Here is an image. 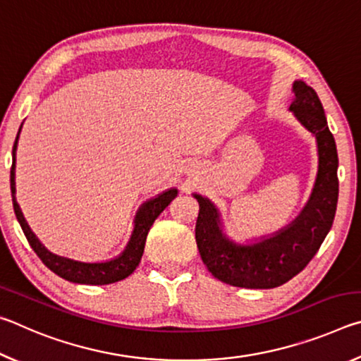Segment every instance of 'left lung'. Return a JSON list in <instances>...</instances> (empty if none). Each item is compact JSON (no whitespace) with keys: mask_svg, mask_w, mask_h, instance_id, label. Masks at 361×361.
I'll use <instances>...</instances> for the list:
<instances>
[{"mask_svg":"<svg viewBox=\"0 0 361 361\" xmlns=\"http://www.w3.org/2000/svg\"><path fill=\"white\" fill-rule=\"evenodd\" d=\"M290 111L315 137L319 170L307 204L285 228L248 243L229 239L218 207L200 194L195 242L212 276L240 288H276L298 276L319 252L331 229L338 205V151L325 111L315 90L304 81L293 82Z\"/></svg>","mask_w":361,"mask_h":361,"instance_id":"left-lung-1","label":"left lung"}]
</instances>
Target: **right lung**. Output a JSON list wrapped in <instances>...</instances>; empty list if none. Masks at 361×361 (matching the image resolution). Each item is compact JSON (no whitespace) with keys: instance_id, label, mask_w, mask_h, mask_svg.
I'll return each mask as SVG.
<instances>
[{"instance_id":"add662e5","label":"right lung","mask_w":361,"mask_h":361,"mask_svg":"<svg viewBox=\"0 0 361 361\" xmlns=\"http://www.w3.org/2000/svg\"><path fill=\"white\" fill-rule=\"evenodd\" d=\"M22 126L17 133L14 148H12V167H11V192H12V205H14V212L19 221L20 228L25 234L27 240L35 253L39 256V259L51 269L54 274H57L59 277H62L68 282L73 283H84V285H108L119 282L129 277L130 274L135 271L137 266L140 264L143 252H145V242L146 235L151 229L152 223L156 221V218L166 210V207L172 202L178 194V189L170 188L167 191L157 194L156 197L148 199L146 202L140 205L137 210V215L133 218V231L129 242L124 248V252L111 258L108 261L102 262H84L78 259L66 258V256H60L52 253L51 250H47L42 245L41 240L36 237L35 232L30 228L25 216L20 210L19 204L16 199V151H17V142H19Z\"/></svg>"}]
</instances>
